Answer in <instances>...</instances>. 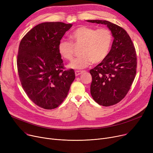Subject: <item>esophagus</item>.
I'll list each match as a JSON object with an SVG mask.
<instances>
[{"mask_svg":"<svg viewBox=\"0 0 153 153\" xmlns=\"http://www.w3.org/2000/svg\"><path fill=\"white\" fill-rule=\"evenodd\" d=\"M84 72V71H75V74H76V76H79L80 74H82Z\"/></svg>","mask_w":153,"mask_h":153,"instance_id":"obj_1","label":"esophagus"}]
</instances>
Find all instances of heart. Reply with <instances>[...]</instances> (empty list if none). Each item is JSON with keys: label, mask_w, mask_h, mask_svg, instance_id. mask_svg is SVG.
Returning <instances> with one entry per match:
<instances>
[{"label": "heart", "mask_w": 153, "mask_h": 153, "mask_svg": "<svg viewBox=\"0 0 153 153\" xmlns=\"http://www.w3.org/2000/svg\"><path fill=\"white\" fill-rule=\"evenodd\" d=\"M70 40L61 39L58 44V53L61 57L71 61L74 56V44L81 45V56L72 61L69 67L74 69H82L92 62H102L108 56L113 42V35L107 28L95 29L82 26L75 29L70 34Z\"/></svg>", "instance_id": "obj_1"}]
</instances>
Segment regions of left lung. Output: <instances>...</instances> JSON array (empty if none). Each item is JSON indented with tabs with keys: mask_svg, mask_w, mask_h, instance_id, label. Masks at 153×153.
Here are the masks:
<instances>
[{
	"mask_svg": "<svg viewBox=\"0 0 153 153\" xmlns=\"http://www.w3.org/2000/svg\"><path fill=\"white\" fill-rule=\"evenodd\" d=\"M87 22L106 25L114 38L105 59L90 70L93 99L104 107L113 105L125 97L134 79L137 68L135 48L122 27L106 20Z\"/></svg>",
	"mask_w": 153,
	"mask_h": 153,
	"instance_id": "obj_1",
	"label": "left lung"
}]
</instances>
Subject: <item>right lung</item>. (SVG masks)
<instances>
[{"label": "right lung", "mask_w": 153, "mask_h": 153, "mask_svg": "<svg viewBox=\"0 0 153 153\" xmlns=\"http://www.w3.org/2000/svg\"><path fill=\"white\" fill-rule=\"evenodd\" d=\"M72 24L45 22L23 37L17 55V69L24 91L38 107L57 108L67 97L75 79L74 69H65L58 44Z\"/></svg>", "instance_id": "obj_1"}]
</instances>
